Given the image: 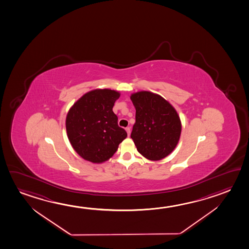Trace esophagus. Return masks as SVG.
Wrapping results in <instances>:
<instances>
[{
    "instance_id": "obj_1",
    "label": "esophagus",
    "mask_w": 249,
    "mask_h": 249,
    "mask_svg": "<svg viewBox=\"0 0 249 249\" xmlns=\"http://www.w3.org/2000/svg\"><path fill=\"white\" fill-rule=\"evenodd\" d=\"M125 131H126L128 136H130V134H131V128H130V127H127V128H125Z\"/></svg>"
}]
</instances>
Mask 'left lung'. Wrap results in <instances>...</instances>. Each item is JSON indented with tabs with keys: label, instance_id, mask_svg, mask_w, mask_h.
Here are the masks:
<instances>
[{
	"label": "left lung",
	"instance_id": "left-lung-1",
	"mask_svg": "<svg viewBox=\"0 0 249 249\" xmlns=\"http://www.w3.org/2000/svg\"><path fill=\"white\" fill-rule=\"evenodd\" d=\"M136 122L131 138L137 150L149 160H161L177 146L181 134L178 112L164 97L151 91L132 93Z\"/></svg>",
	"mask_w": 249,
	"mask_h": 249
}]
</instances>
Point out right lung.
Segmentation results:
<instances>
[{
  "label": "right lung",
  "instance_id": "right-lung-1",
  "mask_svg": "<svg viewBox=\"0 0 249 249\" xmlns=\"http://www.w3.org/2000/svg\"><path fill=\"white\" fill-rule=\"evenodd\" d=\"M120 93L96 89L85 93L71 107L66 117L68 139L76 153L85 160L100 164L113 156L127 137L118 126L112 108Z\"/></svg>",
  "mask_w": 249,
  "mask_h": 249
}]
</instances>
